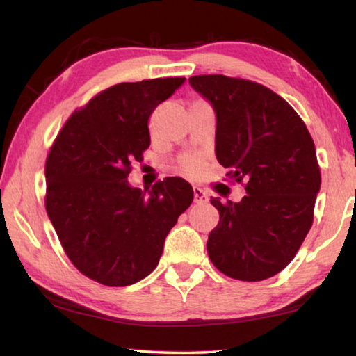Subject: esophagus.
Returning a JSON list of instances; mask_svg holds the SVG:
<instances>
[{
	"instance_id": "34e87169",
	"label": "esophagus",
	"mask_w": 356,
	"mask_h": 356,
	"mask_svg": "<svg viewBox=\"0 0 356 356\" xmlns=\"http://www.w3.org/2000/svg\"><path fill=\"white\" fill-rule=\"evenodd\" d=\"M193 195H195V202L196 204H207L209 202V196H207V193L199 188V186H193Z\"/></svg>"
}]
</instances>
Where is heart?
Returning a JSON list of instances; mask_svg holds the SVG:
<instances>
[{
  "label": "heart",
  "mask_w": 356,
  "mask_h": 356,
  "mask_svg": "<svg viewBox=\"0 0 356 356\" xmlns=\"http://www.w3.org/2000/svg\"><path fill=\"white\" fill-rule=\"evenodd\" d=\"M197 102H202V101H196L195 104H197ZM202 166H204L202 159L191 156L182 160V163H180V170H182L185 174H188V176H196V174L202 171Z\"/></svg>",
  "instance_id": "heart-1"
}]
</instances>
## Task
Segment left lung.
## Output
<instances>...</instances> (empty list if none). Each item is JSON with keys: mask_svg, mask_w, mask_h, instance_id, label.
Wrapping results in <instances>:
<instances>
[{"mask_svg": "<svg viewBox=\"0 0 356 356\" xmlns=\"http://www.w3.org/2000/svg\"><path fill=\"white\" fill-rule=\"evenodd\" d=\"M188 82L216 113L218 161L248 193L241 202L211 197L219 222L207 252L232 279H269L288 266L312 229L321 190L312 135L294 108L261 83L222 74Z\"/></svg>", "mask_w": 356, "mask_h": 356, "instance_id": "left-lung-1", "label": "left lung"}]
</instances>
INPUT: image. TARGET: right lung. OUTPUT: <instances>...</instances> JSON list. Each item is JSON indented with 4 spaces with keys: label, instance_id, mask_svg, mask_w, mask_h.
<instances>
[{
    "label": "right lung",
    "instance_id": "obj_1",
    "mask_svg": "<svg viewBox=\"0 0 356 356\" xmlns=\"http://www.w3.org/2000/svg\"><path fill=\"white\" fill-rule=\"evenodd\" d=\"M184 82L116 83L71 115L51 146L47 213L71 263L106 286L149 275L166 235L195 197L180 177H166L145 193L127 182L132 163L151 145V113Z\"/></svg>",
    "mask_w": 356,
    "mask_h": 356
}]
</instances>
